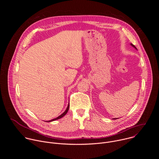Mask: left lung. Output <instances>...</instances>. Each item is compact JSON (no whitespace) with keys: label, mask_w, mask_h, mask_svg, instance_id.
Listing matches in <instances>:
<instances>
[{"label":"left lung","mask_w":159,"mask_h":159,"mask_svg":"<svg viewBox=\"0 0 159 159\" xmlns=\"http://www.w3.org/2000/svg\"><path fill=\"white\" fill-rule=\"evenodd\" d=\"M131 44V46H133V47H134V48H136V47H134V45H133V44ZM115 119H116V118H115Z\"/></svg>","instance_id":"1"}]
</instances>
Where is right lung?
Returning <instances> with one entry per match:
<instances>
[{"mask_svg": "<svg viewBox=\"0 0 159 159\" xmlns=\"http://www.w3.org/2000/svg\"><path fill=\"white\" fill-rule=\"evenodd\" d=\"M69 105H68V106H67V107H66V110H65V111L63 112V113H62V114L60 115V116H59L58 117H57V118H55V119H53V120H50V121H47V122H51V121H55V120H58V119H60V118H62V117H63L66 113H67V112H68V111H69Z\"/></svg>", "mask_w": 159, "mask_h": 159, "instance_id": "right-lung-1", "label": "right lung"}]
</instances>
